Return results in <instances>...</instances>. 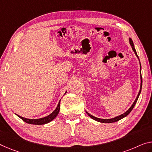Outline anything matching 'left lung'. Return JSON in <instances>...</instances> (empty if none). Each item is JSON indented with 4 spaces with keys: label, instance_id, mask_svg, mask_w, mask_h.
<instances>
[{
    "label": "left lung",
    "instance_id": "8db88e82",
    "mask_svg": "<svg viewBox=\"0 0 152 152\" xmlns=\"http://www.w3.org/2000/svg\"><path fill=\"white\" fill-rule=\"evenodd\" d=\"M129 43H130V45H131V47H132V49L133 52H134L135 55H136V56L137 57V58H138L139 60V56H138V55H137V52H136V50H135L134 46V43H133V41H132L131 38H129ZM139 62H140V60H139ZM141 63H140V74H141V75H140V77H141V86H140V90H139V92L138 95H137V98H136V99L134 100V102H133V103H132L131 107H130V108L128 109V110L125 112V113H124L123 114H121V115H119V116L115 117V118H111V119H101V118H96V117H95V116H93L92 115H91V114H90L89 113H88V112H87V111H86V113L88 114V116H90L91 118L93 119V120L97 121V122H101V123H113V122H118V121L120 120L121 119H122V118H125V117H126V116L128 115V114H129V113H130V112H131V111L132 110V109L134 108V105H135V104H136V103H137V100H138V99H139V95H140V94H141V88H142V77H141Z\"/></svg>",
    "mask_w": 152,
    "mask_h": 152
}]
</instances>
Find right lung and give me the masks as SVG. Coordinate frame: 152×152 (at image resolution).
Listing matches in <instances>:
<instances>
[{
    "label": "right lung",
    "mask_w": 152,
    "mask_h": 152,
    "mask_svg": "<svg viewBox=\"0 0 152 152\" xmlns=\"http://www.w3.org/2000/svg\"><path fill=\"white\" fill-rule=\"evenodd\" d=\"M66 92H65L64 94H66ZM60 100H61V99L60 100V101H59V102H58V105L56 107V108L55 109V110L53 111L52 113L50 114V115L44 117V118H39V119H28V118H24V117H22L19 115H17V114H15V115H18L20 118L22 119L23 121H24L26 123L30 124H35V125L45 124H48L49 122H52L53 120H54V119L56 118V117L58 115V113H59L60 109Z\"/></svg>",
    "instance_id": "obj_1"
}]
</instances>
